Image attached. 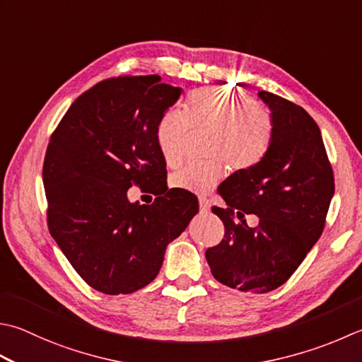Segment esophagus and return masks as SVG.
Here are the masks:
<instances>
[{
    "label": "esophagus",
    "mask_w": 362,
    "mask_h": 362,
    "mask_svg": "<svg viewBox=\"0 0 362 362\" xmlns=\"http://www.w3.org/2000/svg\"><path fill=\"white\" fill-rule=\"evenodd\" d=\"M199 207H201V211L202 214H207V211L210 210V202H209V199L207 197H199Z\"/></svg>",
    "instance_id": "1"
}]
</instances>
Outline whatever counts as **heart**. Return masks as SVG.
I'll return each mask as SVG.
<instances>
[{
	"label": "heart",
	"instance_id": "heart-1",
	"mask_svg": "<svg viewBox=\"0 0 362 362\" xmlns=\"http://www.w3.org/2000/svg\"><path fill=\"white\" fill-rule=\"evenodd\" d=\"M211 132L207 163H193L171 175L179 189L205 193L223 179L226 163L233 171H247L270 151L274 122L270 112L242 92L204 88L189 94L183 111L169 110L157 125V144L169 168L185 158L191 132Z\"/></svg>",
	"mask_w": 362,
	"mask_h": 362
}]
</instances>
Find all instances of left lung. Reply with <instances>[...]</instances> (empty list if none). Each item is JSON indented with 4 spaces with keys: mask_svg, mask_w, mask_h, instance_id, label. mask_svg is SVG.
<instances>
[{
    "mask_svg": "<svg viewBox=\"0 0 362 362\" xmlns=\"http://www.w3.org/2000/svg\"><path fill=\"white\" fill-rule=\"evenodd\" d=\"M259 97L274 122L270 151L257 166L235 171L221 183L219 194L228 207L211 211L226 232L205 257L221 284L267 293L284 284L320 238L334 175L315 120L272 92L260 90ZM250 213L259 216L256 228L245 224Z\"/></svg>",
    "mask_w": 362,
    "mask_h": 362,
    "instance_id": "obj_1",
    "label": "left lung"
}]
</instances>
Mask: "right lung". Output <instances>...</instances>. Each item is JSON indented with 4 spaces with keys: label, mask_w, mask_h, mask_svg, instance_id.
<instances>
[{
    "label": "right lung",
    "mask_w": 362,
    "mask_h": 362,
    "mask_svg": "<svg viewBox=\"0 0 362 362\" xmlns=\"http://www.w3.org/2000/svg\"><path fill=\"white\" fill-rule=\"evenodd\" d=\"M182 88L158 75L117 76L84 92L54 130L44 161L48 229L75 272L106 295L157 278L166 246L199 211L197 197L166 185L157 144L161 116ZM148 185L151 205L130 203Z\"/></svg>",
    "instance_id": "1"
}]
</instances>
